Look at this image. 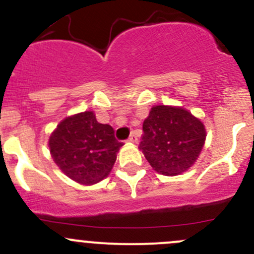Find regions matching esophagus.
Instances as JSON below:
<instances>
[{
    "label": "esophagus",
    "instance_id": "1",
    "mask_svg": "<svg viewBox=\"0 0 254 254\" xmlns=\"http://www.w3.org/2000/svg\"><path fill=\"white\" fill-rule=\"evenodd\" d=\"M127 141L132 142V143H136L137 142V136H136V135H135V132H131V135H130V136H129Z\"/></svg>",
    "mask_w": 254,
    "mask_h": 254
}]
</instances>
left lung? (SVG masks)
<instances>
[{"instance_id": "8db88e82", "label": "left lung", "mask_w": 254, "mask_h": 254, "mask_svg": "<svg viewBox=\"0 0 254 254\" xmlns=\"http://www.w3.org/2000/svg\"><path fill=\"white\" fill-rule=\"evenodd\" d=\"M140 150L156 172L177 176L190 168L203 150V123L181 107L156 106L142 124Z\"/></svg>"}]
</instances>
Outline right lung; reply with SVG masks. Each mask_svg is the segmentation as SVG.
Here are the masks:
<instances>
[{"mask_svg":"<svg viewBox=\"0 0 254 254\" xmlns=\"http://www.w3.org/2000/svg\"><path fill=\"white\" fill-rule=\"evenodd\" d=\"M123 146L111 125L97 122L93 112L67 117L49 139L53 160L68 178L89 186L106 178Z\"/></svg>","mask_w":254,"mask_h":254,"instance_id":"1","label":"right lung"}]
</instances>
